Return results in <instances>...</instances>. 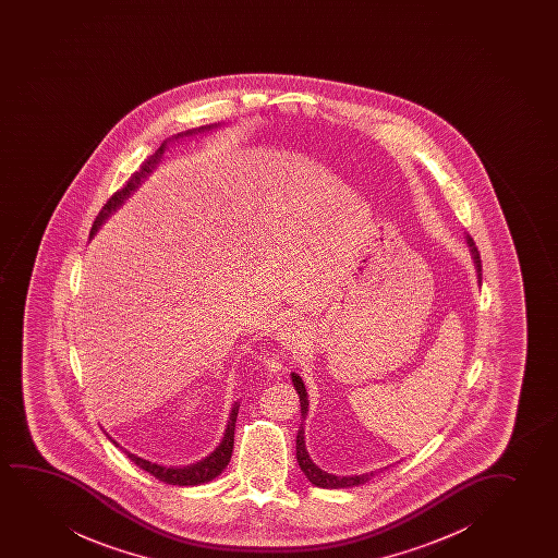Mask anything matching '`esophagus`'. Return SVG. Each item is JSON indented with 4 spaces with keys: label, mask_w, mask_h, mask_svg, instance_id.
<instances>
[{
    "label": "esophagus",
    "mask_w": 558,
    "mask_h": 558,
    "mask_svg": "<svg viewBox=\"0 0 558 558\" xmlns=\"http://www.w3.org/2000/svg\"><path fill=\"white\" fill-rule=\"evenodd\" d=\"M308 339V326L303 322H288L280 329V341H282L283 351H298Z\"/></svg>",
    "instance_id": "esophagus-1"
}]
</instances>
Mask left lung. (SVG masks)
Here are the masks:
<instances>
[{"label":"left lung","instance_id":"left-lung-1","mask_svg":"<svg viewBox=\"0 0 558 558\" xmlns=\"http://www.w3.org/2000/svg\"><path fill=\"white\" fill-rule=\"evenodd\" d=\"M466 247H469V252H471V259H473L474 268H476V282L478 286L482 283V263H481V253L476 250V245H474L473 238L466 234L465 236ZM291 383H293V387L298 390L299 402H301V427L298 430V446H295V450H298V463L301 466V471L305 473L308 482H313L314 486H318V488L326 489H339V488H352V486H360V484H366L367 481H372V476H374V471L372 473L364 474H351V476H341V474L328 473V471H324L320 466L314 463L313 458H311V453L306 450L305 444V420L306 413H308V392L305 389V383L301 379V375L291 374ZM387 469V466H385Z\"/></svg>","mask_w":558,"mask_h":558}]
</instances>
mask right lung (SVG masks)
I'll list each match as a JSON object with an SVG mask.
<instances>
[{
    "instance_id": "1",
    "label": "right lung",
    "mask_w": 558,
    "mask_h": 558,
    "mask_svg": "<svg viewBox=\"0 0 558 558\" xmlns=\"http://www.w3.org/2000/svg\"><path fill=\"white\" fill-rule=\"evenodd\" d=\"M219 128H222V123H211V125H202V128H196V130L183 131V133H177L173 137L166 138V141L161 143L160 148L141 166L137 173L131 175L130 181L123 186L122 191L116 192L114 196L108 199L105 207L100 209L97 219L93 222L89 238L95 236V234L99 232L100 227L107 222L108 217L116 214V211L125 204V199L130 198L131 194L137 192L138 186L145 183L146 177L150 175L154 169L160 166L161 156L168 150L169 146L181 143L184 138L206 135L209 131L219 130ZM238 408H240V402H234L232 408H230L229 423H227L225 435H222L221 442L217 444V448H215L209 456L199 459L196 463H191V465L168 466L154 463V461L138 458L137 453H131L130 450L122 448L108 433H105V435H107L108 440L114 444L116 448H120L138 469H143L146 473L153 474L154 478L166 482V484H173V486H198V484H206V482L214 481L215 476H219V474L227 469V465H229L232 448H234V427H236Z\"/></svg>"
}]
</instances>
